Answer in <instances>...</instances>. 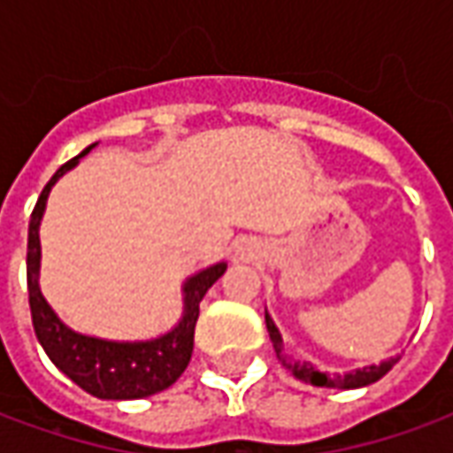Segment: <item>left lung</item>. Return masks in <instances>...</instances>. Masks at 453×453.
<instances>
[{
    "instance_id": "1",
    "label": "left lung",
    "mask_w": 453,
    "mask_h": 453,
    "mask_svg": "<svg viewBox=\"0 0 453 453\" xmlns=\"http://www.w3.org/2000/svg\"><path fill=\"white\" fill-rule=\"evenodd\" d=\"M265 325L280 362L290 369L292 377H297V380H303V381H310V384H315V387H327V389H359V387H367V384H374L377 380H381V377H384V374H387V372L399 362V357H389V359H384V362H380V365H369V367L352 369V372H347V374L319 372L315 365L290 359V357L282 352V337H280V330L275 327L273 317L267 315V310H265Z\"/></svg>"
}]
</instances>
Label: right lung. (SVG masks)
Returning a JSON list of instances; mask_svg holds the SVG:
<instances>
[{
	"label": "right lung",
	"instance_id": "right-lung-1",
	"mask_svg": "<svg viewBox=\"0 0 453 453\" xmlns=\"http://www.w3.org/2000/svg\"><path fill=\"white\" fill-rule=\"evenodd\" d=\"M88 149L66 161L51 180L46 183L39 201L34 205L29 220V245H27V288H29V307L36 340L42 342L49 359L57 365L73 384L98 399H143V396L163 392L186 372L193 355V334L201 312V300L213 282L226 273L227 263H215L201 273L190 275L183 285V317L173 330L156 340L143 342H113L101 337H88L66 327L57 312L49 307L39 290V226L44 218L46 198L51 188L64 173H69L76 163L84 158Z\"/></svg>",
	"mask_w": 453,
	"mask_h": 453
}]
</instances>
